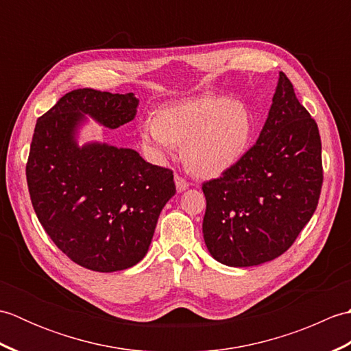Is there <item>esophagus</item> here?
<instances>
[{
	"label": "esophagus",
	"instance_id": "34e87169",
	"mask_svg": "<svg viewBox=\"0 0 351 351\" xmlns=\"http://www.w3.org/2000/svg\"><path fill=\"white\" fill-rule=\"evenodd\" d=\"M175 185H176V190L178 191H185L189 189V182L184 180L182 176H180V175H175Z\"/></svg>",
	"mask_w": 351,
	"mask_h": 351
}]
</instances>
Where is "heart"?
Returning <instances> with one entry per match:
<instances>
[{
    "instance_id": "obj_1",
    "label": "heart",
    "mask_w": 351,
    "mask_h": 351,
    "mask_svg": "<svg viewBox=\"0 0 351 351\" xmlns=\"http://www.w3.org/2000/svg\"><path fill=\"white\" fill-rule=\"evenodd\" d=\"M255 122L241 101L206 95L160 108L138 126L143 151L162 161L182 146L190 173L211 180L232 169L249 151Z\"/></svg>"
}]
</instances>
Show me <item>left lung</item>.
Returning <instances> with one entry per match:
<instances>
[{
    "mask_svg": "<svg viewBox=\"0 0 351 351\" xmlns=\"http://www.w3.org/2000/svg\"><path fill=\"white\" fill-rule=\"evenodd\" d=\"M322 185L317 122L279 72L256 143L232 169L202 185L208 252L229 267L259 265L280 256L315 213Z\"/></svg>",
    "mask_w": 351,
    "mask_h": 351,
    "instance_id": "left-lung-1",
    "label": "left lung"
}]
</instances>
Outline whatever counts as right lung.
<instances>
[{"mask_svg":"<svg viewBox=\"0 0 351 351\" xmlns=\"http://www.w3.org/2000/svg\"><path fill=\"white\" fill-rule=\"evenodd\" d=\"M137 107L134 93L77 88L37 119L29 146L25 173L37 219L66 256L93 271L140 263L176 193L173 171L134 149L78 145L86 116L114 130L131 122Z\"/></svg>","mask_w":351,"mask_h":351,"instance_id":"1","label":"right lung"}]
</instances>
